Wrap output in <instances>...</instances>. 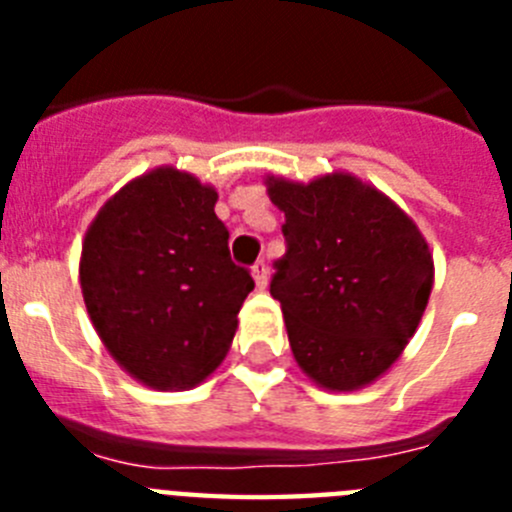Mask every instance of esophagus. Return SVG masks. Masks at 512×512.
Instances as JSON below:
<instances>
[{"label":"esophagus","instance_id":"34e87169","mask_svg":"<svg viewBox=\"0 0 512 512\" xmlns=\"http://www.w3.org/2000/svg\"><path fill=\"white\" fill-rule=\"evenodd\" d=\"M251 271H253V279H256V287L264 289L266 284H269V264L261 259V261H256V264H253Z\"/></svg>","mask_w":512,"mask_h":512}]
</instances>
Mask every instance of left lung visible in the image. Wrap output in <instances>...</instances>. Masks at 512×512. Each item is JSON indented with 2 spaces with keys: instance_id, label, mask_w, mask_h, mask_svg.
Masks as SVG:
<instances>
[{
  "instance_id": "8db88e82",
  "label": "left lung",
  "mask_w": 512,
  "mask_h": 512,
  "mask_svg": "<svg viewBox=\"0 0 512 512\" xmlns=\"http://www.w3.org/2000/svg\"><path fill=\"white\" fill-rule=\"evenodd\" d=\"M284 212L271 297L292 354L325 390H359L395 364L433 287L428 243L390 197L351 174L269 182Z\"/></svg>"
}]
</instances>
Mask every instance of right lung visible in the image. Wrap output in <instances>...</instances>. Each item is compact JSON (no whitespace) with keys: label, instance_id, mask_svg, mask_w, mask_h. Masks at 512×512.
<instances>
[{"label":"right lung","instance_id":"add662e5","mask_svg":"<svg viewBox=\"0 0 512 512\" xmlns=\"http://www.w3.org/2000/svg\"><path fill=\"white\" fill-rule=\"evenodd\" d=\"M217 192L156 169L120 189L81 246V292L117 364L153 390L200 384L233 343L251 271L230 261Z\"/></svg>","mask_w":512,"mask_h":512}]
</instances>
